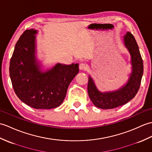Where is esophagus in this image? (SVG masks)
<instances>
[{"mask_svg":"<svg viewBox=\"0 0 152 152\" xmlns=\"http://www.w3.org/2000/svg\"><path fill=\"white\" fill-rule=\"evenodd\" d=\"M79 69L82 70H86L87 65L86 64H84V63H80L79 65Z\"/></svg>","mask_w":152,"mask_h":152,"instance_id":"esophagus-1","label":"esophagus"}]
</instances>
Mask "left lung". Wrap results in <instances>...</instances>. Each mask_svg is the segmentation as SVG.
<instances>
[{"label":"left lung","mask_w":152,"mask_h":152,"mask_svg":"<svg viewBox=\"0 0 152 152\" xmlns=\"http://www.w3.org/2000/svg\"><path fill=\"white\" fill-rule=\"evenodd\" d=\"M126 47L132 56V72L128 83L121 89L113 92L100 93L89 76L87 91L95 106L103 109H110L128 103L135 96L140 88L143 74V61L133 35L128 31L124 37Z\"/></svg>","instance_id":"obj_1"}]
</instances>
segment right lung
<instances>
[{
  "label": "right lung",
  "mask_w": 152,
  "mask_h": 152,
  "mask_svg": "<svg viewBox=\"0 0 152 152\" xmlns=\"http://www.w3.org/2000/svg\"><path fill=\"white\" fill-rule=\"evenodd\" d=\"M36 33L26 30L17 41L10 59V78L15 94L24 104L37 109L55 108L64 100L70 83L79 72L78 64L58 63L41 72L35 57Z\"/></svg>",
  "instance_id": "add662e5"
}]
</instances>
